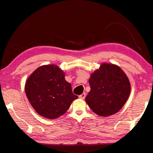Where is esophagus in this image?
<instances>
[{
  "instance_id": "esophagus-1",
  "label": "esophagus",
  "mask_w": 153,
  "mask_h": 153,
  "mask_svg": "<svg viewBox=\"0 0 153 153\" xmlns=\"http://www.w3.org/2000/svg\"><path fill=\"white\" fill-rule=\"evenodd\" d=\"M79 98L80 99L84 100V99L85 98V93H83L82 94H81V95L79 96Z\"/></svg>"
}]
</instances>
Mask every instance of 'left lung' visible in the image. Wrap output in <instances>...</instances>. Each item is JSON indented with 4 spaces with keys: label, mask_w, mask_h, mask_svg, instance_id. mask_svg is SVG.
Masks as SVG:
<instances>
[{
    "label": "left lung",
    "mask_w": 153,
    "mask_h": 153,
    "mask_svg": "<svg viewBox=\"0 0 153 153\" xmlns=\"http://www.w3.org/2000/svg\"><path fill=\"white\" fill-rule=\"evenodd\" d=\"M91 90L85 102L94 113L109 116L118 112L126 103L130 93L129 79L118 66L102 63L89 79Z\"/></svg>",
    "instance_id": "8db88e82"
}]
</instances>
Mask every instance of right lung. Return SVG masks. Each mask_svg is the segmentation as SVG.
<instances>
[{
  "label": "right lung",
  "mask_w": 153,
  "mask_h": 153,
  "mask_svg": "<svg viewBox=\"0 0 153 153\" xmlns=\"http://www.w3.org/2000/svg\"><path fill=\"white\" fill-rule=\"evenodd\" d=\"M25 90L27 98L39 114L55 119L66 112L78 97L72 92L65 74L56 65L38 68L28 77Z\"/></svg>",
  "instance_id": "add662e5"
}]
</instances>
